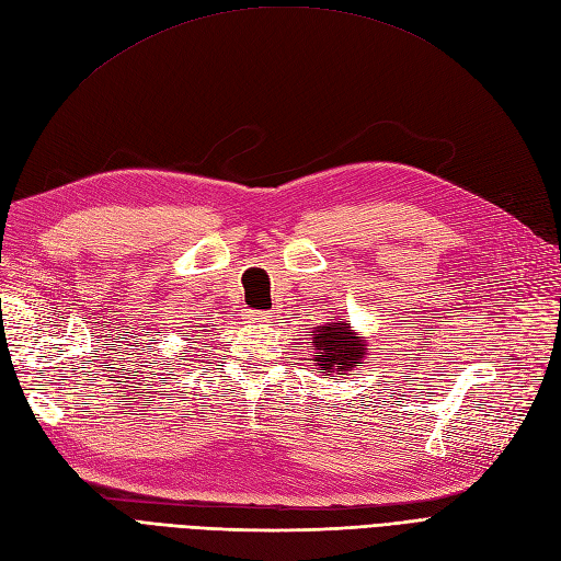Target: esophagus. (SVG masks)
<instances>
[{"mask_svg":"<svg viewBox=\"0 0 561 561\" xmlns=\"http://www.w3.org/2000/svg\"><path fill=\"white\" fill-rule=\"evenodd\" d=\"M250 318H252V320H257V322H268V320H271V316H268L266 311H252V313H250Z\"/></svg>","mask_w":561,"mask_h":561,"instance_id":"1","label":"esophagus"}]
</instances>
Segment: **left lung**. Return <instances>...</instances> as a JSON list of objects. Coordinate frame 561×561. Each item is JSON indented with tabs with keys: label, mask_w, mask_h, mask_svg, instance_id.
I'll return each instance as SVG.
<instances>
[{
	"label": "left lung",
	"mask_w": 561,
	"mask_h": 561,
	"mask_svg": "<svg viewBox=\"0 0 561 561\" xmlns=\"http://www.w3.org/2000/svg\"><path fill=\"white\" fill-rule=\"evenodd\" d=\"M311 336V346L316 351L313 365L316 369L336 371V375H348L353 367H358L367 355V336H360L351 330V322L344 316H332L325 325H318Z\"/></svg>",
	"instance_id": "8db88e82"
}]
</instances>
